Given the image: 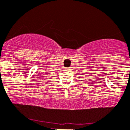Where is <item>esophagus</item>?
I'll list each match as a JSON object with an SVG mask.
<instances>
[{
  "label": "esophagus",
  "mask_w": 130,
  "mask_h": 130,
  "mask_svg": "<svg viewBox=\"0 0 130 130\" xmlns=\"http://www.w3.org/2000/svg\"><path fill=\"white\" fill-rule=\"evenodd\" d=\"M66 69L67 70H70V68H66Z\"/></svg>",
  "instance_id": "34e87169"
}]
</instances>
